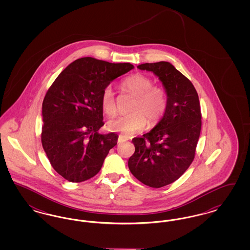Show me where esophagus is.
<instances>
[{
  "label": "esophagus",
  "mask_w": 250,
  "mask_h": 250,
  "mask_svg": "<svg viewBox=\"0 0 250 250\" xmlns=\"http://www.w3.org/2000/svg\"><path fill=\"white\" fill-rule=\"evenodd\" d=\"M126 141H127V140H126L125 137L119 136V138H118V143H125V142H126Z\"/></svg>",
  "instance_id": "obj_1"
}]
</instances>
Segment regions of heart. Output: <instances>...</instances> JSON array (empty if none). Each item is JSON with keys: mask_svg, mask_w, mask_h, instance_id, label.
<instances>
[{"mask_svg": "<svg viewBox=\"0 0 250 250\" xmlns=\"http://www.w3.org/2000/svg\"><path fill=\"white\" fill-rule=\"evenodd\" d=\"M124 91L136 96L132 103L130 114L110 120L108 129L125 135H134L143 131L146 124L155 126L164 117L167 108L168 97L165 88L154 85V81L143 74L127 77L121 83ZM101 107L107 116L112 117L118 111V104L110 85L106 86L101 94Z\"/></svg>", "mask_w": 250, "mask_h": 250, "instance_id": "1", "label": "heart"}]
</instances>
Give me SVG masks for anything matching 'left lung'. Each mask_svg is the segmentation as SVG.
<instances>
[{
  "label": "left lung",
  "mask_w": 250,
  "mask_h": 250,
  "mask_svg": "<svg viewBox=\"0 0 250 250\" xmlns=\"http://www.w3.org/2000/svg\"><path fill=\"white\" fill-rule=\"evenodd\" d=\"M155 73L166 89V113L153 130L134 138L131 173L143 184L160 188L175 182L189 167L202 129L199 95L190 81L168 62L138 66Z\"/></svg>",
  "instance_id": "obj_1"
}]
</instances>
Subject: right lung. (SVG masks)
I'll use <instances>...</instances> for the list:
<instances>
[{
	"label": "right lung",
	"mask_w": 250,
	"mask_h": 250,
	"mask_svg": "<svg viewBox=\"0 0 250 250\" xmlns=\"http://www.w3.org/2000/svg\"><path fill=\"white\" fill-rule=\"evenodd\" d=\"M133 68L129 62L84 57L71 62L48 88L42 104L41 143L62 177L81 183L101 169L118 140L115 133H98L104 125L101 94L110 82Z\"/></svg>",
	"instance_id": "right-lung-1"
}]
</instances>
